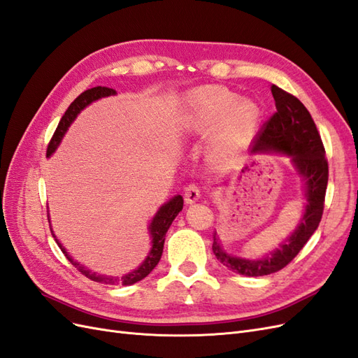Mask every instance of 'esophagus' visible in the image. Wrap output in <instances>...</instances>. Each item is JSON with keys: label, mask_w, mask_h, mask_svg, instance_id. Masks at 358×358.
Instances as JSON below:
<instances>
[{"label": "esophagus", "mask_w": 358, "mask_h": 358, "mask_svg": "<svg viewBox=\"0 0 358 358\" xmlns=\"http://www.w3.org/2000/svg\"><path fill=\"white\" fill-rule=\"evenodd\" d=\"M201 197V188L197 185V183H191L185 188V201L188 204L196 203Z\"/></svg>", "instance_id": "esophagus-1"}]
</instances>
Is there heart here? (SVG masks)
<instances>
[{
    "instance_id": "b5f03b06",
    "label": "heart",
    "mask_w": 358,
    "mask_h": 358,
    "mask_svg": "<svg viewBox=\"0 0 358 358\" xmlns=\"http://www.w3.org/2000/svg\"><path fill=\"white\" fill-rule=\"evenodd\" d=\"M262 117L258 104L239 100L222 86H203L192 91L182 116L183 129L199 134L216 124L210 136V155L218 161L233 158L248 143Z\"/></svg>"
}]
</instances>
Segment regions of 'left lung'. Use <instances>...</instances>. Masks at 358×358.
Returning a JSON list of instances; mask_svg holds the SVG:
<instances>
[{
	"instance_id": "1",
	"label": "left lung",
	"mask_w": 358,
	"mask_h": 358,
	"mask_svg": "<svg viewBox=\"0 0 358 358\" xmlns=\"http://www.w3.org/2000/svg\"><path fill=\"white\" fill-rule=\"evenodd\" d=\"M276 112L255 137L252 152H280L291 157L299 175L305 179L308 204L300 224L276 251L262 259H245L227 254L213 233L212 251L220 263L245 276H264L289 264L318 229L329 182V162L315 122L303 103L292 94L272 85Z\"/></svg>"
}]
</instances>
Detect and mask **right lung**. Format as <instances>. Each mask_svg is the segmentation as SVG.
Segmentation results:
<instances>
[{
    "instance_id": "1",
    "label": "right lung",
    "mask_w": 358,
    "mask_h": 358,
    "mask_svg": "<svg viewBox=\"0 0 358 358\" xmlns=\"http://www.w3.org/2000/svg\"><path fill=\"white\" fill-rule=\"evenodd\" d=\"M116 91L112 88H106V86H95V88L86 90L85 92H82L78 99H76L70 106L69 109L64 113V116L61 117V121L53 133L50 142L48 145V150H46V157H50L55 149L58 148V145L61 143V140L66 134V131L69 129L70 124L74 121L76 116L80 113V110H83L86 106L91 104L92 101L103 99V96H109V95H115ZM183 208V199L182 196H176L173 197L171 200H169L164 206H161V209L157 212V215L154 216L152 222L149 225V233L150 237H152V248H150L149 255L145 258V262L142 263V266H138L133 272H129L128 275H124L122 278H113V276H104V275H96L95 272H91V270L85 268L82 264H79L66 252V249L62 248V245L57 241L58 246L61 248V251L66 254L69 262L79 270L82 275H85L86 278H90L91 280H95V282L100 284H110V285H133L138 280H142L143 278H146L150 272H152L154 267L158 264L159 258L162 255V248H164V241H166V233L170 229V225L173 222V220L176 218L178 213L182 210Z\"/></svg>"
}]
</instances>
